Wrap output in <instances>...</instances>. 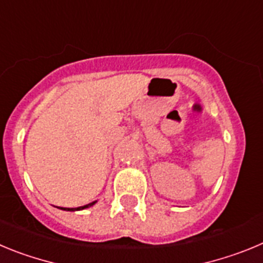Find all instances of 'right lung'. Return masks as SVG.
I'll use <instances>...</instances> for the list:
<instances>
[{
	"mask_svg": "<svg viewBox=\"0 0 263 263\" xmlns=\"http://www.w3.org/2000/svg\"><path fill=\"white\" fill-rule=\"evenodd\" d=\"M93 204H96V202L93 203H89V204L86 205H82V207H77V208H63L61 207V210H67V211H79V210H84V208H87V207H91Z\"/></svg>",
	"mask_w": 263,
	"mask_h": 263,
	"instance_id": "add662e5",
	"label": "right lung"
}]
</instances>
